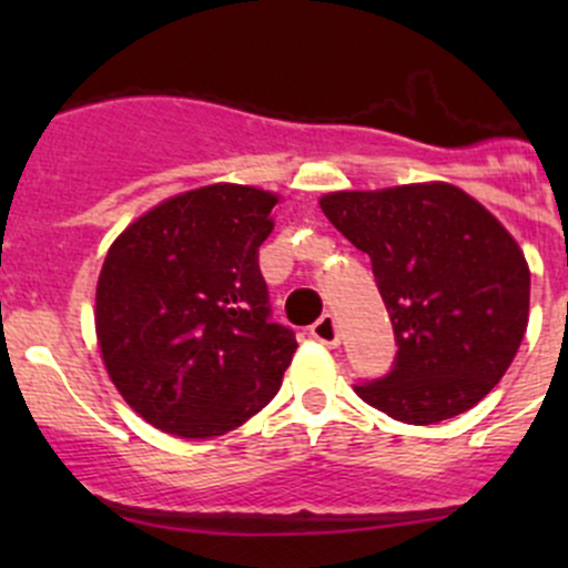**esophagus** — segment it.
Returning a JSON list of instances; mask_svg holds the SVG:
<instances>
[{
  "label": "esophagus",
  "instance_id": "34e87169",
  "mask_svg": "<svg viewBox=\"0 0 568 568\" xmlns=\"http://www.w3.org/2000/svg\"><path fill=\"white\" fill-rule=\"evenodd\" d=\"M311 335L329 348L341 346V329H337V321H335V316H329V313H326V316H321L316 324H313Z\"/></svg>",
  "mask_w": 568,
  "mask_h": 568
}]
</instances>
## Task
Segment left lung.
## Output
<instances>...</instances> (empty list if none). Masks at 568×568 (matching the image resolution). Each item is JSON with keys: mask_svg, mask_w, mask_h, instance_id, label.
I'll return each mask as SVG.
<instances>
[{"mask_svg": "<svg viewBox=\"0 0 568 568\" xmlns=\"http://www.w3.org/2000/svg\"><path fill=\"white\" fill-rule=\"evenodd\" d=\"M318 205L368 252L398 343L390 374L354 393L415 426L473 409L528 329L530 268L517 239L445 181L329 192Z\"/></svg>", "mask_w": 568, "mask_h": 568, "instance_id": "1", "label": "left lung"}]
</instances>
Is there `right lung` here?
Masks as SVG:
<instances>
[{
	"instance_id": "add662e5",
	"label": "right lung",
	"mask_w": 568,
	"mask_h": 568,
	"mask_svg": "<svg viewBox=\"0 0 568 568\" xmlns=\"http://www.w3.org/2000/svg\"><path fill=\"white\" fill-rule=\"evenodd\" d=\"M280 194L211 183L173 194L112 242L95 337L125 404L164 434L233 432L280 390L294 332L268 321L257 247Z\"/></svg>"
}]
</instances>
